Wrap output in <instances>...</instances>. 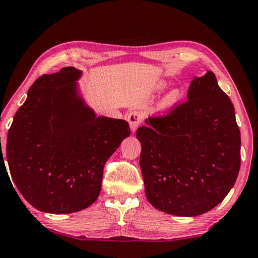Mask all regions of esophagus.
Listing matches in <instances>:
<instances>
[{
	"label": "esophagus",
	"mask_w": 258,
	"mask_h": 258,
	"mask_svg": "<svg viewBox=\"0 0 258 258\" xmlns=\"http://www.w3.org/2000/svg\"><path fill=\"white\" fill-rule=\"evenodd\" d=\"M142 120H144V114L140 111H132L127 116V121L130 124L131 131L134 133L138 130L139 126L141 125Z\"/></svg>",
	"instance_id": "34e87169"
}]
</instances>
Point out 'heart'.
I'll return each instance as SVG.
<instances>
[{
	"label": "heart",
	"instance_id": "1",
	"mask_svg": "<svg viewBox=\"0 0 258 258\" xmlns=\"http://www.w3.org/2000/svg\"><path fill=\"white\" fill-rule=\"evenodd\" d=\"M179 99H180V93H179L178 91L171 92V93L169 94V95H167V96L165 97L164 102H163L162 108H163V109H170V108H172L173 105L179 101Z\"/></svg>",
	"mask_w": 258,
	"mask_h": 258
}]
</instances>
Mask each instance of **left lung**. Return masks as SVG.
Listing matches in <instances>:
<instances>
[{
	"mask_svg": "<svg viewBox=\"0 0 258 258\" xmlns=\"http://www.w3.org/2000/svg\"><path fill=\"white\" fill-rule=\"evenodd\" d=\"M137 131L140 167L151 206L194 217L223 201L240 170V130L234 107L214 72L194 78L187 101Z\"/></svg>",
	"mask_w": 258,
	"mask_h": 258,
	"instance_id": "8db88e82",
	"label": "left lung"
}]
</instances>
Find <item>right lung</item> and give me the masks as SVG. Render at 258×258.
Wrapping results in <instances>:
<instances>
[{"instance_id": "1", "label": "right lung", "mask_w": 258, "mask_h": 258, "mask_svg": "<svg viewBox=\"0 0 258 258\" xmlns=\"http://www.w3.org/2000/svg\"><path fill=\"white\" fill-rule=\"evenodd\" d=\"M80 76L67 67L39 77L8 133L12 180L31 206L49 214H71L95 202L105 162L131 134L127 121L97 117L85 104L76 83Z\"/></svg>"}]
</instances>
